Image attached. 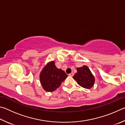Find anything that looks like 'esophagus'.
<instances>
[{"mask_svg":"<svg viewBox=\"0 0 125 125\" xmlns=\"http://www.w3.org/2000/svg\"><path fill=\"white\" fill-rule=\"evenodd\" d=\"M69 76H71V77H73V76L74 75V73H70V74H69Z\"/></svg>","mask_w":125,"mask_h":125,"instance_id":"obj_1","label":"esophagus"}]
</instances>
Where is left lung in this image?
Masks as SVG:
<instances>
[{"mask_svg": "<svg viewBox=\"0 0 125 125\" xmlns=\"http://www.w3.org/2000/svg\"><path fill=\"white\" fill-rule=\"evenodd\" d=\"M76 73L73 78L77 81V83L82 87L86 89H90L94 85L95 78L90 69L86 65L77 68Z\"/></svg>", "mask_w": 125, "mask_h": 125, "instance_id": "8db88e82", "label": "left lung"}]
</instances>
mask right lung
<instances>
[{
    "label": "right lung",
    "instance_id": "obj_1",
    "mask_svg": "<svg viewBox=\"0 0 125 125\" xmlns=\"http://www.w3.org/2000/svg\"><path fill=\"white\" fill-rule=\"evenodd\" d=\"M68 75L64 71L58 69L54 61L48 63L40 74V80L42 86L46 92L54 91L66 79Z\"/></svg>",
    "mask_w": 125,
    "mask_h": 125
}]
</instances>
